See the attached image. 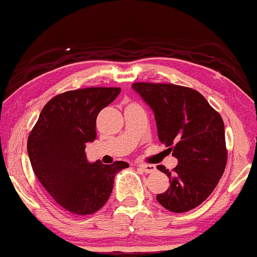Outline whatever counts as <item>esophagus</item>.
<instances>
[{
  "mask_svg": "<svg viewBox=\"0 0 257 257\" xmlns=\"http://www.w3.org/2000/svg\"><path fill=\"white\" fill-rule=\"evenodd\" d=\"M139 168H140L145 174H152L157 170V168L154 165H148V164H139Z\"/></svg>",
  "mask_w": 257,
  "mask_h": 257,
  "instance_id": "esophagus-1",
  "label": "esophagus"
}]
</instances>
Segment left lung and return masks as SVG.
Here are the masks:
<instances>
[{"label": "left lung", "mask_w": 257, "mask_h": 257, "mask_svg": "<svg viewBox=\"0 0 257 257\" xmlns=\"http://www.w3.org/2000/svg\"><path fill=\"white\" fill-rule=\"evenodd\" d=\"M132 87L153 110L159 140L178 160L172 171L158 165L168 175L170 187L157 200L170 212L191 211L211 195L225 171L221 116L193 88L151 82H135Z\"/></svg>", "instance_id": "left-lung-1"}]
</instances>
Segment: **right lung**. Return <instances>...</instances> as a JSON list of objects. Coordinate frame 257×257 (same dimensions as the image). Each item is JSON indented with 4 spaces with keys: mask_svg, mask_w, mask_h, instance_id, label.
Masks as SVG:
<instances>
[{
    "mask_svg": "<svg viewBox=\"0 0 257 257\" xmlns=\"http://www.w3.org/2000/svg\"><path fill=\"white\" fill-rule=\"evenodd\" d=\"M119 87H87L57 94L46 103L27 140L38 181L61 207L93 214L109 200L115 175L125 162L88 163L85 148L97 138L98 113L117 98Z\"/></svg>",
    "mask_w": 257,
    "mask_h": 257,
    "instance_id": "1",
    "label": "right lung"
}]
</instances>
